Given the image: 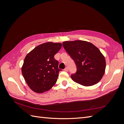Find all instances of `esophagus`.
I'll use <instances>...</instances> for the list:
<instances>
[{
    "mask_svg": "<svg viewBox=\"0 0 124 124\" xmlns=\"http://www.w3.org/2000/svg\"><path fill=\"white\" fill-rule=\"evenodd\" d=\"M64 71H66V72H67L68 71V67H66V68L64 69Z\"/></svg>",
    "mask_w": 124,
    "mask_h": 124,
    "instance_id": "esophagus-1",
    "label": "esophagus"
}]
</instances>
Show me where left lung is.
I'll return each instance as SVG.
<instances>
[{
	"label": "left lung",
	"mask_w": 124,
	"mask_h": 124,
	"mask_svg": "<svg viewBox=\"0 0 124 124\" xmlns=\"http://www.w3.org/2000/svg\"><path fill=\"white\" fill-rule=\"evenodd\" d=\"M62 46L76 65V72L71 75L73 81L86 86L98 83L106 66L104 57L98 48L82 40L65 41Z\"/></svg>",
	"instance_id": "obj_1"
}]
</instances>
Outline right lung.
I'll return each mask as SVG.
<instances>
[{
	"mask_svg": "<svg viewBox=\"0 0 124 124\" xmlns=\"http://www.w3.org/2000/svg\"><path fill=\"white\" fill-rule=\"evenodd\" d=\"M61 43L46 42L40 44L26 55L22 72L31 89L37 93L50 90L57 80L58 62L54 55L62 47Z\"/></svg>",
	"mask_w": 124,
	"mask_h": 124,
	"instance_id": "right-lung-1",
	"label": "right lung"
}]
</instances>
